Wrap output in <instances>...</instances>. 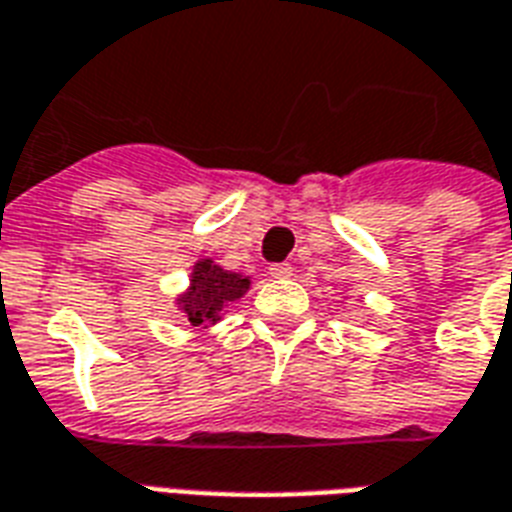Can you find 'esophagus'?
Returning <instances> with one entry per match:
<instances>
[{"instance_id":"esophagus-1","label":"esophagus","mask_w":512,"mask_h":512,"mask_svg":"<svg viewBox=\"0 0 512 512\" xmlns=\"http://www.w3.org/2000/svg\"><path fill=\"white\" fill-rule=\"evenodd\" d=\"M269 275H272V277H291L293 267H291V264H272V267H269Z\"/></svg>"}]
</instances>
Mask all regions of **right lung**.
Here are the masks:
<instances>
[{
  "label": "right lung",
  "instance_id": "right-lung-1",
  "mask_svg": "<svg viewBox=\"0 0 512 512\" xmlns=\"http://www.w3.org/2000/svg\"><path fill=\"white\" fill-rule=\"evenodd\" d=\"M251 288V277L229 272L213 259H197L189 275V288L176 296L178 312L192 328L216 326L229 304H235Z\"/></svg>",
  "mask_w": 512,
  "mask_h": 512
}]
</instances>
